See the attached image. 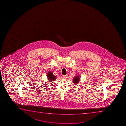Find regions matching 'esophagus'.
<instances>
[{
  "mask_svg": "<svg viewBox=\"0 0 126 126\" xmlns=\"http://www.w3.org/2000/svg\"><path fill=\"white\" fill-rule=\"evenodd\" d=\"M62 77L63 78H67V75H64L62 76Z\"/></svg>",
  "mask_w": 126,
  "mask_h": 126,
  "instance_id": "1",
  "label": "esophagus"
}]
</instances>
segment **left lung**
Segmentation results:
<instances>
[{"mask_svg": "<svg viewBox=\"0 0 126 126\" xmlns=\"http://www.w3.org/2000/svg\"><path fill=\"white\" fill-rule=\"evenodd\" d=\"M79 79H80V78L79 77H78V76H77L76 77L74 78V79H73V80H74V83H78L79 81Z\"/></svg>", "mask_w": 126, "mask_h": 126, "instance_id": "8db88e82", "label": "left lung"}]
</instances>
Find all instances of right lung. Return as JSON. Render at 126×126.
Instances as JSON below:
<instances>
[{"mask_svg":"<svg viewBox=\"0 0 126 126\" xmlns=\"http://www.w3.org/2000/svg\"><path fill=\"white\" fill-rule=\"evenodd\" d=\"M47 78H48V80L51 82V81L55 80L56 78V77L53 75V74L52 73V72H49L48 73V74H47Z\"/></svg>","mask_w":126,"mask_h":126,"instance_id":"obj_1","label":"right lung"}]
</instances>
